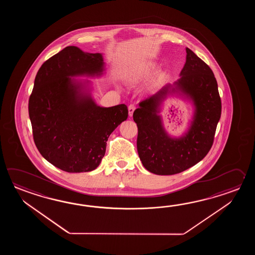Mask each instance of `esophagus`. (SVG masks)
<instances>
[{
    "instance_id": "obj_1",
    "label": "esophagus",
    "mask_w": 255,
    "mask_h": 255,
    "mask_svg": "<svg viewBox=\"0 0 255 255\" xmlns=\"http://www.w3.org/2000/svg\"><path fill=\"white\" fill-rule=\"evenodd\" d=\"M135 109V105H132V104H131V105L128 106V115H129V117H132V116H133V113H134Z\"/></svg>"
}]
</instances>
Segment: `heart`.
Returning <instances> with one entry per match:
<instances>
[{"label": "heart", "mask_w": 255, "mask_h": 255, "mask_svg": "<svg viewBox=\"0 0 255 255\" xmlns=\"http://www.w3.org/2000/svg\"><path fill=\"white\" fill-rule=\"evenodd\" d=\"M155 67H156V65L154 63H152V62L146 63L145 65H142L138 70L135 71L134 74H132V76L130 77L131 81L137 82L138 80H140L143 76L148 75L151 71L154 70Z\"/></svg>", "instance_id": "1"}]
</instances>
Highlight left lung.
Masks as SVG:
<instances>
[{
  "label": "left lung",
  "mask_w": 255,
  "mask_h": 255,
  "mask_svg": "<svg viewBox=\"0 0 255 255\" xmlns=\"http://www.w3.org/2000/svg\"><path fill=\"white\" fill-rule=\"evenodd\" d=\"M186 53L179 79L140 102L133 114L141 162L157 175L179 173L203 159L221 119L222 102L213 72L190 49L186 48ZM173 95L188 101L194 109L188 129L179 137L168 134L160 115L163 101Z\"/></svg>",
  "instance_id": "8db88e82"
}]
</instances>
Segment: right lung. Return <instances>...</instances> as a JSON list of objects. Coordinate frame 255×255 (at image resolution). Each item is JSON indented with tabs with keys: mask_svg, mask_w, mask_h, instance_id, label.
Returning <instances> with one entry per match:
<instances>
[{
	"mask_svg": "<svg viewBox=\"0 0 255 255\" xmlns=\"http://www.w3.org/2000/svg\"><path fill=\"white\" fill-rule=\"evenodd\" d=\"M103 54L67 46L40 67L29 99L33 140L54 167L70 173L92 171L107 141L128 119L124 104L104 108L93 98L92 82L106 73Z\"/></svg>",
	"mask_w": 255,
	"mask_h": 255,
	"instance_id": "right-lung-1",
	"label": "right lung"
}]
</instances>
